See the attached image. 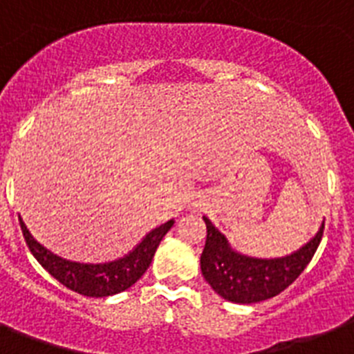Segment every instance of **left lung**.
Wrapping results in <instances>:
<instances>
[{
  "instance_id": "1",
  "label": "left lung",
  "mask_w": 354,
  "mask_h": 354,
  "mask_svg": "<svg viewBox=\"0 0 354 354\" xmlns=\"http://www.w3.org/2000/svg\"><path fill=\"white\" fill-rule=\"evenodd\" d=\"M203 218L206 223V244L201 255L203 277L215 293L235 304L262 302L282 293L311 262L324 233L322 223L315 236L293 253L259 259L236 251L208 217Z\"/></svg>"
}]
</instances>
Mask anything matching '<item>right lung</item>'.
<instances>
[{
	"mask_svg": "<svg viewBox=\"0 0 354 354\" xmlns=\"http://www.w3.org/2000/svg\"><path fill=\"white\" fill-rule=\"evenodd\" d=\"M174 223V218H170L168 223L153 227L151 232L142 236L139 244H136L133 250L115 261L90 264V262L68 261V259L55 255L54 251L45 248L32 236L26 224L23 223V218L19 217L23 236H25L26 246L34 259L65 288L72 289L79 295H84V297H93V299L122 293L136 284L150 268L151 259L156 255L162 236L170 232Z\"/></svg>",
	"mask_w": 354,
	"mask_h": 354,
	"instance_id": "right-lung-1",
	"label": "right lung"
}]
</instances>
